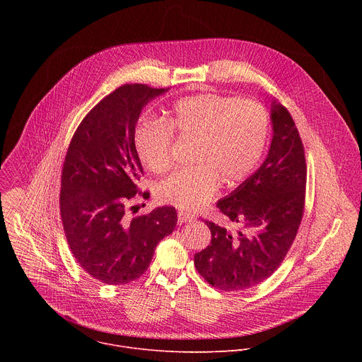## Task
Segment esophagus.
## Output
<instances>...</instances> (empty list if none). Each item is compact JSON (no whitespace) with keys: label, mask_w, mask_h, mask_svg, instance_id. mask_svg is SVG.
<instances>
[{"label":"esophagus","mask_w":362,"mask_h":362,"mask_svg":"<svg viewBox=\"0 0 362 362\" xmlns=\"http://www.w3.org/2000/svg\"><path fill=\"white\" fill-rule=\"evenodd\" d=\"M177 221H179V223H187V222H193L194 216L189 215V214H186L183 211H179L177 212Z\"/></svg>","instance_id":"obj_1"}]
</instances>
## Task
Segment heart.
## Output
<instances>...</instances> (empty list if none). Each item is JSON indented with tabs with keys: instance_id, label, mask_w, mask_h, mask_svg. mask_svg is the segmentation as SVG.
Wrapping results in <instances>:
<instances>
[{
	"instance_id": "b5f03b06",
	"label": "heart",
	"mask_w": 362,
	"mask_h": 362,
	"mask_svg": "<svg viewBox=\"0 0 362 362\" xmlns=\"http://www.w3.org/2000/svg\"><path fill=\"white\" fill-rule=\"evenodd\" d=\"M173 133L193 140L190 163L158 185L163 203L192 212L208 203L221 183L243 182L259 163L267 147L269 117L250 100L197 94L177 100L166 120H143L134 130V148L151 173L172 165Z\"/></svg>"
}]
</instances>
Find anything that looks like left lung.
<instances>
[{
  "instance_id": "8db88e82",
  "label": "left lung",
  "mask_w": 362,
  "mask_h": 362,
  "mask_svg": "<svg viewBox=\"0 0 362 362\" xmlns=\"http://www.w3.org/2000/svg\"><path fill=\"white\" fill-rule=\"evenodd\" d=\"M272 140L267 159L216 206L236 228L206 221L211 245L194 255L197 272L222 291H243L268 279L282 264L300 223L306 165L289 112L269 101Z\"/></svg>"
}]
</instances>
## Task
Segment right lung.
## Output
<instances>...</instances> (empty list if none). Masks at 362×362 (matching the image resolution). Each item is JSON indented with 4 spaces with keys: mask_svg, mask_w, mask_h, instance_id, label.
<instances>
[{
    "mask_svg": "<svg viewBox=\"0 0 362 362\" xmlns=\"http://www.w3.org/2000/svg\"><path fill=\"white\" fill-rule=\"evenodd\" d=\"M168 90L144 84L116 88L90 110L70 141L62 175V221L76 261L103 284L123 285L141 276L158 243L176 226L172 206L141 216L127 214L143 175L136 124L147 103Z\"/></svg>",
    "mask_w": 362,
    "mask_h": 362,
    "instance_id": "obj_1",
    "label": "right lung"
}]
</instances>
